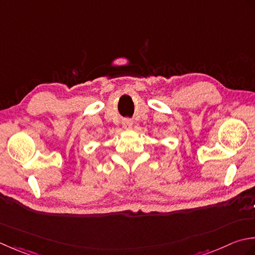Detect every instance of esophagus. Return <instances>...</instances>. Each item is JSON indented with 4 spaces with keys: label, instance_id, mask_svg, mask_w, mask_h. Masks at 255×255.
<instances>
[{
    "label": "esophagus",
    "instance_id": "1",
    "mask_svg": "<svg viewBox=\"0 0 255 255\" xmlns=\"http://www.w3.org/2000/svg\"><path fill=\"white\" fill-rule=\"evenodd\" d=\"M122 126H123V128L131 129L133 123H132L131 120H129V119H124V120L122 121Z\"/></svg>",
    "mask_w": 255,
    "mask_h": 255
}]
</instances>
